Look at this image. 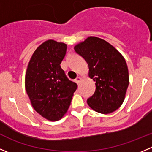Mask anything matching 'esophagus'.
Masks as SVG:
<instances>
[{
  "instance_id": "esophagus-1",
  "label": "esophagus",
  "mask_w": 152,
  "mask_h": 152,
  "mask_svg": "<svg viewBox=\"0 0 152 152\" xmlns=\"http://www.w3.org/2000/svg\"><path fill=\"white\" fill-rule=\"evenodd\" d=\"M81 79H82V78H81L80 76H77V77L76 78V79H75V80H76V83L79 84V82H80Z\"/></svg>"
}]
</instances>
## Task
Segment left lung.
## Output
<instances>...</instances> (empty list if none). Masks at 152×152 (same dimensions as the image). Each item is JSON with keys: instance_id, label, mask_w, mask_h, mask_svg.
<instances>
[{"instance_id": "8db88e82", "label": "left lung", "mask_w": 152, "mask_h": 152, "mask_svg": "<svg viewBox=\"0 0 152 152\" xmlns=\"http://www.w3.org/2000/svg\"><path fill=\"white\" fill-rule=\"evenodd\" d=\"M88 64L89 77L96 82L94 94L87 104L95 111L108 114L124 102L129 77L124 56L113 45L100 38L90 37L74 47Z\"/></svg>"}]
</instances>
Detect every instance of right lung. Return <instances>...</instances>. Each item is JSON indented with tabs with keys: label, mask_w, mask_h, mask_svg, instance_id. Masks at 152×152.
Listing matches in <instances>:
<instances>
[{
	"label": "right lung",
	"mask_w": 152,
	"mask_h": 152,
	"mask_svg": "<svg viewBox=\"0 0 152 152\" xmlns=\"http://www.w3.org/2000/svg\"><path fill=\"white\" fill-rule=\"evenodd\" d=\"M66 50V44L45 41L32 55L26 74V90L32 107L52 121L66 113L77 88L60 66Z\"/></svg>",
	"instance_id": "right-lung-1"
}]
</instances>
